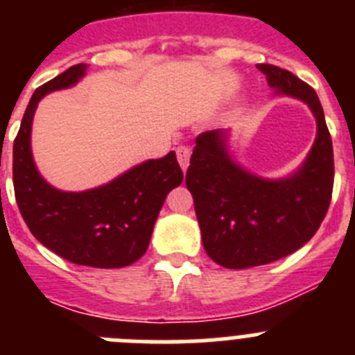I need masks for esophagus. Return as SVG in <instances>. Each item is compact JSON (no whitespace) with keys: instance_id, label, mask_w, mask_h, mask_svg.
I'll return each instance as SVG.
<instances>
[{"instance_id":"obj_1","label":"esophagus","mask_w":355,"mask_h":355,"mask_svg":"<svg viewBox=\"0 0 355 355\" xmlns=\"http://www.w3.org/2000/svg\"><path fill=\"white\" fill-rule=\"evenodd\" d=\"M175 155H178V162H180L181 168L187 171L188 165H190V155H192V153H190V147L180 146L175 149Z\"/></svg>"}]
</instances>
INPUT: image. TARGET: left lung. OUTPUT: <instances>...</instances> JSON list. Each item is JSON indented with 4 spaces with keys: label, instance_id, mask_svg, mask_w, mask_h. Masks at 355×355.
Masks as SVG:
<instances>
[{
    "label": "left lung",
    "instance_id": "obj_1",
    "mask_svg": "<svg viewBox=\"0 0 355 355\" xmlns=\"http://www.w3.org/2000/svg\"><path fill=\"white\" fill-rule=\"evenodd\" d=\"M274 94L300 99L316 119V139L293 174L268 180L229 153V130L200 133L187 171V188L206 254L225 268L277 261L315 236L331 205L332 140L315 90L290 71L259 64Z\"/></svg>",
    "mask_w": 355,
    "mask_h": 355
}]
</instances>
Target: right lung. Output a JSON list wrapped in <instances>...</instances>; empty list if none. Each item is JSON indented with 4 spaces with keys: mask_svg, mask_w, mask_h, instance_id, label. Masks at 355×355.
<instances>
[{
    "mask_svg": "<svg viewBox=\"0 0 355 355\" xmlns=\"http://www.w3.org/2000/svg\"><path fill=\"white\" fill-rule=\"evenodd\" d=\"M87 72L78 64L31 96L14 140V190L31 234L60 258L94 268H122L146 254L165 197L183 181L175 153L135 165L83 192H64L40 175L31 155V122L46 94L74 87Z\"/></svg>",
    "mask_w": 355,
    "mask_h": 355,
    "instance_id": "right-lung-1",
    "label": "right lung"
}]
</instances>
